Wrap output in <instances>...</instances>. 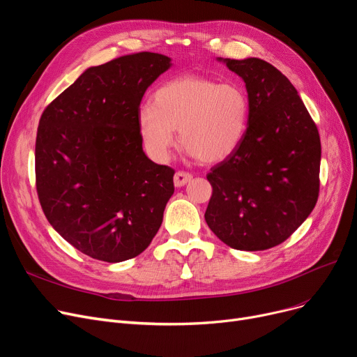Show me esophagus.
I'll return each mask as SVG.
<instances>
[{
  "label": "esophagus",
  "instance_id": "esophagus-1",
  "mask_svg": "<svg viewBox=\"0 0 357 357\" xmlns=\"http://www.w3.org/2000/svg\"><path fill=\"white\" fill-rule=\"evenodd\" d=\"M191 179H192V175L190 172L179 171L174 176V183H175V186H183V185L188 183Z\"/></svg>",
  "mask_w": 357,
  "mask_h": 357
}]
</instances>
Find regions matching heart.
<instances>
[{
	"instance_id": "1",
	"label": "heart",
	"mask_w": 357,
	"mask_h": 357,
	"mask_svg": "<svg viewBox=\"0 0 357 357\" xmlns=\"http://www.w3.org/2000/svg\"><path fill=\"white\" fill-rule=\"evenodd\" d=\"M249 97L236 82H218L202 75H182L160 85L152 107L139 109V135L147 153L165 160L175 146V130L183 150L201 163L231 156L246 135Z\"/></svg>"
}]
</instances>
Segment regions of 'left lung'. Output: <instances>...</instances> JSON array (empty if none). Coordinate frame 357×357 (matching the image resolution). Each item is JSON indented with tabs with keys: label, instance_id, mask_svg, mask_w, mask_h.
I'll list each match as a JSON object with an SVG mask.
<instances>
[{
	"label": "left lung",
	"instance_id": "8db88e82",
	"mask_svg": "<svg viewBox=\"0 0 357 357\" xmlns=\"http://www.w3.org/2000/svg\"><path fill=\"white\" fill-rule=\"evenodd\" d=\"M224 62L246 84L249 121L236 152L207 175L213 195L205 221L233 249L266 250L285 241L315 207L320 135L282 72L257 58Z\"/></svg>",
	"mask_w": 357,
	"mask_h": 357
}]
</instances>
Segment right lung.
<instances>
[{
  "instance_id": "obj_1",
  "label": "right lung",
  "mask_w": 357,
  "mask_h": 357,
  "mask_svg": "<svg viewBox=\"0 0 357 357\" xmlns=\"http://www.w3.org/2000/svg\"><path fill=\"white\" fill-rule=\"evenodd\" d=\"M171 68L140 52L86 69L43 111L36 137L42 210L84 255L117 264L156 236L172 197V167L150 160L137 114L146 89Z\"/></svg>"
}]
</instances>
